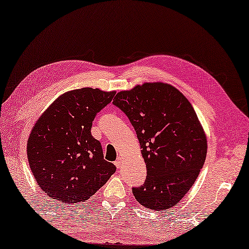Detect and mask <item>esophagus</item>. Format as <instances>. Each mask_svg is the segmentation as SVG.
I'll list each match as a JSON object with an SVG mask.
<instances>
[{"label":"esophagus","mask_w":249,"mask_h":249,"mask_svg":"<svg viewBox=\"0 0 249 249\" xmlns=\"http://www.w3.org/2000/svg\"><path fill=\"white\" fill-rule=\"evenodd\" d=\"M115 164H116V166H117L118 169H120L121 166H122V164H124V160H122V158H120V157L118 158L117 161L115 162Z\"/></svg>","instance_id":"34e87169"}]
</instances>
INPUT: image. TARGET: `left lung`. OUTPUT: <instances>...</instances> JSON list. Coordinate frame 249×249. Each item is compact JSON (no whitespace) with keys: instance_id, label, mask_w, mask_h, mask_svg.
<instances>
[{"instance_id":"obj_1","label":"left lung","mask_w":249,"mask_h":249,"mask_svg":"<svg viewBox=\"0 0 249 249\" xmlns=\"http://www.w3.org/2000/svg\"><path fill=\"white\" fill-rule=\"evenodd\" d=\"M112 104L131 122L146 166L134 197L150 210L177 205L203 168L207 141L192 105L164 83H145L118 92Z\"/></svg>"}]
</instances>
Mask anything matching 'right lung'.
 Instances as JSON below:
<instances>
[{
	"label": "right lung",
	"mask_w": 249,
	"mask_h": 249,
	"mask_svg": "<svg viewBox=\"0 0 249 249\" xmlns=\"http://www.w3.org/2000/svg\"><path fill=\"white\" fill-rule=\"evenodd\" d=\"M115 91L81 88L59 96L38 118L27 140V158L44 193L63 204H78L116 172L104 159L91 125Z\"/></svg>",
	"instance_id": "obj_1"
}]
</instances>
